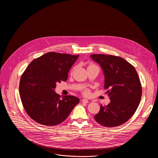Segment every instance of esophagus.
I'll list each match as a JSON object with an SVG mask.
<instances>
[{
	"label": "esophagus",
	"instance_id": "obj_1",
	"mask_svg": "<svg viewBox=\"0 0 158 158\" xmlns=\"http://www.w3.org/2000/svg\"><path fill=\"white\" fill-rule=\"evenodd\" d=\"M82 101L83 103H84V104H87L88 102V100L86 99H83Z\"/></svg>",
	"mask_w": 158,
	"mask_h": 158
}]
</instances>
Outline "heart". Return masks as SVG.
I'll list each match as a JSON object with an SVG mask.
<instances>
[{
  "label": "heart",
  "mask_w": 158,
  "mask_h": 158,
  "mask_svg": "<svg viewBox=\"0 0 158 158\" xmlns=\"http://www.w3.org/2000/svg\"><path fill=\"white\" fill-rule=\"evenodd\" d=\"M92 65H94V64H91V65H90V66H92ZM89 90H86L84 91V94H85V95H88V94H89Z\"/></svg>",
  "instance_id": "b5f03b06"
}]
</instances>
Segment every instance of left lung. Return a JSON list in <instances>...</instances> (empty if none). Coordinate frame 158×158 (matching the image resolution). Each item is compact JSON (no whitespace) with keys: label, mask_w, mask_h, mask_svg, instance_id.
<instances>
[{"label":"left lung","mask_w":158,"mask_h":158,"mask_svg":"<svg viewBox=\"0 0 158 158\" xmlns=\"http://www.w3.org/2000/svg\"><path fill=\"white\" fill-rule=\"evenodd\" d=\"M104 75V88L110 102L100 106L94 116L96 121L105 127H116L127 122L135 113L142 93L140 79L135 68L124 59L112 55L91 54Z\"/></svg>","instance_id":"1"}]
</instances>
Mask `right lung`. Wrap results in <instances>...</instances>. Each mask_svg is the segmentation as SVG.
<instances>
[{"instance_id": "obj_1", "label": "right lung", "mask_w": 158, "mask_h": 158, "mask_svg": "<svg viewBox=\"0 0 158 158\" xmlns=\"http://www.w3.org/2000/svg\"><path fill=\"white\" fill-rule=\"evenodd\" d=\"M79 57L49 52L32 61L21 77L19 94L28 115L38 123L54 126L63 122L79 99L56 93V83L66 81L68 72Z\"/></svg>"}]
</instances>
